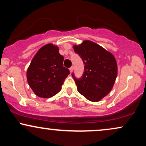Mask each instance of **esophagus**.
I'll return each instance as SVG.
<instances>
[{
    "label": "esophagus",
    "mask_w": 146,
    "mask_h": 146,
    "mask_svg": "<svg viewBox=\"0 0 146 146\" xmlns=\"http://www.w3.org/2000/svg\"><path fill=\"white\" fill-rule=\"evenodd\" d=\"M73 69H74V68H73V66H71V67L69 68V71H70V72H71V73H72V72L73 71Z\"/></svg>",
    "instance_id": "1"
}]
</instances>
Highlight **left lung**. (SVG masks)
<instances>
[{
    "label": "left lung",
    "instance_id": "1",
    "mask_svg": "<svg viewBox=\"0 0 146 146\" xmlns=\"http://www.w3.org/2000/svg\"><path fill=\"white\" fill-rule=\"evenodd\" d=\"M82 58L84 72L80 79L72 76L79 93L90 102H99L112 90L117 75L115 57L102 46L90 40L73 46Z\"/></svg>",
    "mask_w": 146,
    "mask_h": 146
}]
</instances>
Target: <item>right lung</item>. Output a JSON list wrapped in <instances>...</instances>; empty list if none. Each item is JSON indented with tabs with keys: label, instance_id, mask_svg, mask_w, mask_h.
<instances>
[{
	"label": "right lung",
	"instance_id": "add662e5",
	"mask_svg": "<svg viewBox=\"0 0 146 146\" xmlns=\"http://www.w3.org/2000/svg\"><path fill=\"white\" fill-rule=\"evenodd\" d=\"M63 61L56 45L47 44L38 50L27 71L28 84L37 96L49 98L60 91L70 73Z\"/></svg>",
	"mask_w": 146,
	"mask_h": 146
}]
</instances>
